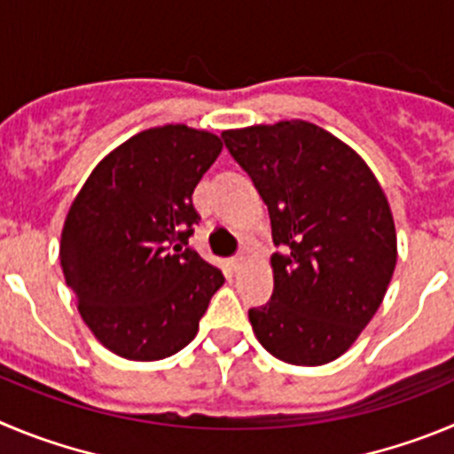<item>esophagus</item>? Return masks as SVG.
Wrapping results in <instances>:
<instances>
[{
    "label": "esophagus",
    "mask_w": 454,
    "mask_h": 454,
    "mask_svg": "<svg viewBox=\"0 0 454 454\" xmlns=\"http://www.w3.org/2000/svg\"><path fill=\"white\" fill-rule=\"evenodd\" d=\"M242 264H244V255L231 257V267L235 269V271H237V269H239V267H242Z\"/></svg>",
    "instance_id": "1"
}]
</instances>
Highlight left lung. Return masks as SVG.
I'll return each instance as SVG.
<instances>
[{
    "instance_id": "obj_1",
    "label": "left lung",
    "mask_w": 454,
    "mask_h": 454,
    "mask_svg": "<svg viewBox=\"0 0 454 454\" xmlns=\"http://www.w3.org/2000/svg\"><path fill=\"white\" fill-rule=\"evenodd\" d=\"M223 145L269 207L273 294L248 309L257 341L287 364H328L385 298L395 228L373 171L309 121L223 130Z\"/></svg>"
}]
</instances>
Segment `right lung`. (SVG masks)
Segmentation results:
<instances>
[{
	"label": "right lung",
	"instance_id": "right-lung-1",
	"mask_svg": "<svg viewBox=\"0 0 454 454\" xmlns=\"http://www.w3.org/2000/svg\"><path fill=\"white\" fill-rule=\"evenodd\" d=\"M207 130H142L104 158L76 194L60 235V267L101 344L153 362L197 337L223 273L187 239L201 215L192 194L222 153Z\"/></svg>",
	"mask_w": 454,
	"mask_h": 454
}]
</instances>
